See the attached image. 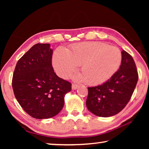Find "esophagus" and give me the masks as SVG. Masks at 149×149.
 Here are the masks:
<instances>
[{
  "instance_id": "34e87169",
  "label": "esophagus",
  "mask_w": 149,
  "mask_h": 149,
  "mask_svg": "<svg viewBox=\"0 0 149 149\" xmlns=\"http://www.w3.org/2000/svg\"><path fill=\"white\" fill-rule=\"evenodd\" d=\"M72 89L73 90H76L78 87H79V85L75 84H73L72 85Z\"/></svg>"
}]
</instances>
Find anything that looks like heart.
<instances>
[{
    "label": "heart",
    "instance_id": "heart-1",
    "mask_svg": "<svg viewBox=\"0 0 149 149\" xmlns=\"http://www.w3.org/2000/svg\"><path fill=\"white\" fill-rule=\"evenodd\" d=\"M122 58V53L117 47L101 42H88L73 45L66 51L57 49L52 63L62 77L69 76L81 64L82 73L75 79L97 85L107 81L115 74Z\"/></svg>",
    "mask_w": 149,
    "mask_h": 149
}]
</instances>
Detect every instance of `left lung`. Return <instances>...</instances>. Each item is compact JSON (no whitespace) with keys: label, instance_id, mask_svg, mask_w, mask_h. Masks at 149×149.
<instances>
[{"label":"left lung","instance_id":"1","mask_svg":"<svg viewBox=\"0 0 149 149\" xmlns=\"http://www.w3.org/2000/svg\"><path fill=\"white\" fill-rule=\"evenodd\" d=\"M122 62L115 74L100 85L88 87L86 106L99 117H110L122 111L130 101L138 81V73L132 56L122 51Z\"/></svg>","mask_w":149,"mask_h":149}]
</instances>
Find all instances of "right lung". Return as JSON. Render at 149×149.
I'll return each instance as SVG.
<instances>
[{
  "mask_svg": "<svg viewBox=\"0 0 149 149\" xmlns=\"http://www.w3.org/2000/svg\"><path fill=\"white\" fill-rule=\"evenodd\" d=\"M50 44L33 46L17 61L12 79L15 97L31 117L55 116L64 105L72 84L57 76L52 66L53 50Z\"/></svg>",
  "mask_w": 149,
  "mask_h": 149,
  "instance_id": "obj_1",
  "label": "right lung"
}]
</instances>
